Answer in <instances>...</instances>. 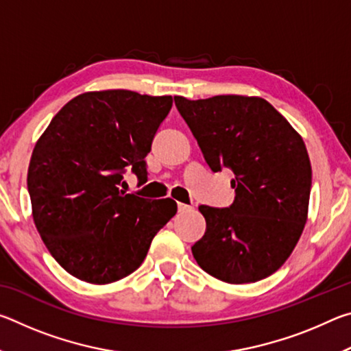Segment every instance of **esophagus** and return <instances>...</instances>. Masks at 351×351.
Returning a JSON list of instances; mask_svg holds the SVG:
<instances>
[{
  "label": "esophagus",
  "instance_id": "1",
  "mask_svg": "<svg viewBox=\"0 0 351 351\" xmlns=\"http://www.w3.org/2000/svg\"><path fill=\"white\" fill-rule=\"evenodd\" d=\"M189 210H192V206H187V204L178 203V212H181V213H184V212H189Z\"/></svg>",
  "mask_w": 351,
  "mask_h": 351
}]
</instances>
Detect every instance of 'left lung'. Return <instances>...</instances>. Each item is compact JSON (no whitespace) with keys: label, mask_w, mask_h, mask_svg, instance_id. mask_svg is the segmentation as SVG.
Listing matches in <instances>:
<instances>
[{"label":"left lung","mask_w":351,"mask_h":351,"mask_svg":"<svg viewBox=\"0 0 351 351\" xmlns=\"http://www.w3.org/2000/svg\"><path fill=\"white\" fill-rule=\"evenodd\" d=\"M175 105L210 170L235 175L232 204L198 207L206 232L192 246L195 260L228 283L269 277L293 252L306 223L311 164L304 141L260 97L175 96Z\"/></svg>","instance_id":"8db88e82"}]
</instances>
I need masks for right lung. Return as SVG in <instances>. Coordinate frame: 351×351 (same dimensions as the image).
I'll return each mask as SVG.
<instances>
[{
    "label": "right lung",
    "mask_w": 351,
    "mask_h": 351,
    "mask_svg": "<svg viewBox=\"0 0 351 351\" xmlns=\"http://www.w3.org/2000/svg\"><path fill=\"white\" fill-rule=\"evenodd\" d=\"M170 96L110 90L74 97L52 119L27 170L32 215L47 251L83 282L105 285L141 266L173 199L121 190L130 170L148 180L145 156L170 112Z\"/></svg>",
    "instance_id": "obj_1"
}]
</instances>
